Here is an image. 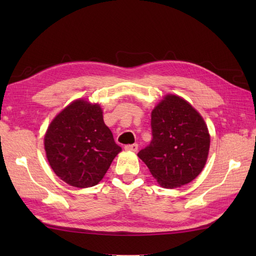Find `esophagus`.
Here are the masks:
<instances>
[{
	"label": "esophagus",
	"mask_w": 256,
	"mask_h": 256,
	"mask_svg": "<svg viewBox=\"0 0 256 256\" xmlns=\"http://www.w3.org/2000/svg\"><path fill=\"white\" fill-rule=\"evenodd\" d=\"M125 150L128 152H136L138 150V144H132V145H125L124 146Z\"/></svg>",
	"instance_id": "1"
}]
</instances>
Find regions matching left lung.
Wrapping results in <instances>:
<instances>
[{
    "mask_svg": "<svg viewBox=\"0 0 256 256\" xmlns=\"http://www.w3.org/2000/svg\"><path fill=\"white\" fill-rule=\"evenodd\" d=\"M152 138L138 156L162 187L186 184L202 170L210 135L200 114L177 96L170 94L152 112Z\"/></svg>",
    "mask_w": 256,
    "mask_h": 256,
    "instance_id": "1",
    "label": "left lung"
}]
</instances>
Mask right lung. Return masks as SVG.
<instances>
[{"label":"right lung","instance_id":"right-lung-1","mask_svg":"<svg viewBox=\"0 0 256 256\" xmlns=\"http://www.w3.org/2000/svg\"><path fill=\"white\" fill-rule=\"evenodd\" d=\"M45 150L56 175L78 188L99 182L121 148L103 121L100 106L77 100L52 120Z\"/></svg>","mask_w":256,"mask_h":256}]
</instances>
